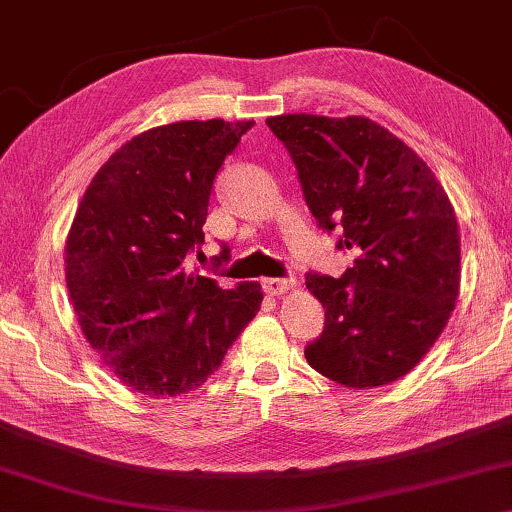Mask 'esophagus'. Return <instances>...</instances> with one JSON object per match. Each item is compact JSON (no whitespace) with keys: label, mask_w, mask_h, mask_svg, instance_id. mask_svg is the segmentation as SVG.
<instances>
[{"label":"esophagus","mask_w":512,"mask_h":512,"mask_svg":"<svg viewBox=\"0 0 512 512\" xmlns=\"http://www.w3.org/2000/svg\"><path fill=\"white\" fill-rule=\"evenodd\" d=\"M262 287H264L266 294L278 296V294H287V291L294 289L296 280L294 278H266L262 282Z\"/></svg>","instance_id":"1"}]
</instances>
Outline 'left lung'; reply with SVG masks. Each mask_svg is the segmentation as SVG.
<instances>
[{
    "instance_id": "8db88e82",
    "label": "left lung",
    "mask_w": 512,
    "mask_h": 512,
    "mask_svg": "<svg viewBox=\"0 0 512 512\" xmlns=\"http://www.w3.org/2000/svg\"><path fill=\"white\" fill-rule=\"evenodd\" d=\"M285 143L321 230L358 250L342 278L307 273L326 310L310 367L335 383H394L431 351L456 307L460 234L456 212L426 161L362 116L287 113L266 120Z\"/></svg>"
}]
</instances>
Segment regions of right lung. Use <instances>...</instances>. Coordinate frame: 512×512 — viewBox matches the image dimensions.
<instances>
[{
	"label": "right lung",
	"mask_w": 512,
	"mask_h": 512,
	"mask_svg": "<svg viewBox=\"0 0 512 512\" xmlns=\"http://www.w3.org/2000/svg\"><path fill=\"white\" fill-rule=\"evenodd\" d=\"M255 123L182 120L134 136L88 184L66 241L81 332L125 387L170 399L198 389L253 321L262 287H218L186 257L205 243L214 177ZM230 259L223 246L216 264Z\"/></svg>",
	"instance_id": "1"
}]
</instances>
